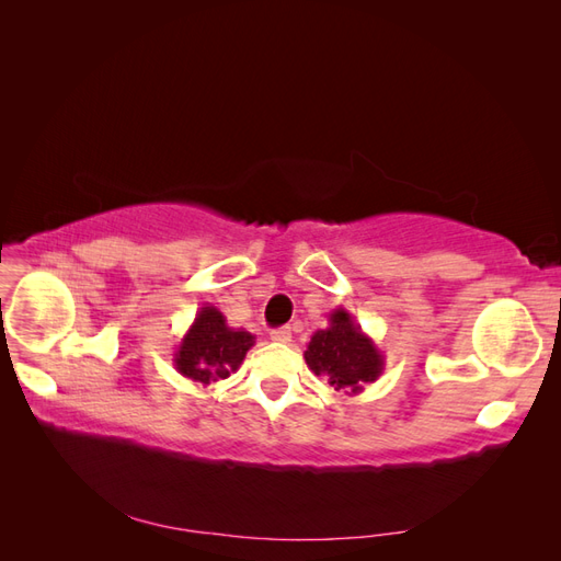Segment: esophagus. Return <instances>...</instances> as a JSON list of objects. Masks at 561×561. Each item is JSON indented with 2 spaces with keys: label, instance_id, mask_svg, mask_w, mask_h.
<instances>
[{
  "label": "esophagus",
  "instance_id": "1",
  "mask_svg": "<svg viewBox=\"0 0 561 561\" xmlns=\"http://www.w3.org/2000/svg\"><path fill=\"white\" fill-rule=\"evenodd\" d=\"M268 336L274 339V342H278V344H287L293 339V330L290 328H278V330H271Z\"/></svg>",
  "mask_w": 561,
  "mask_h": 561
}]
</instances>
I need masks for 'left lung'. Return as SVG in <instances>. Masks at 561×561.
<instances>
[{
    "label": "left lung",
    "mask_w": 561,
    "mask_h": 561,
    "mask_svg": "<svg viewBox=\"0 0 561 561\" xmlns=\"http://www.w3.org/2000/svg\"><path fill=\"white\" fill-rule=\"evenodd\" d=\"M304 360L316 377L346 396H358L367 383H375L386 363L377 344L342 307L330 313V328L313 332Z\"/></svg>",
    "instance_id": "8db88e82"
}]
</instances>
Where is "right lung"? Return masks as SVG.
Returning a JSON list of instances; mask_svg holds the SVG:
<instances>
[{"label": "right lung", "instance_id": "1", "mask_svg": "<svg viewBox=\"0 0 561 561\" xmlns=\"http://www.w3.org/2000/svg\"><path fill=\"white\" fill-rule=\"evenodd\" d=\"M252 346L254 334L229 328L222 311L206 304L182 336L173 353V365L182 377L210 386L233 375Z\"/></svg>", "mask_w": 561, "mask_h": 561}]
</instances>
